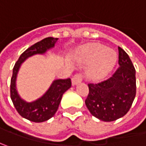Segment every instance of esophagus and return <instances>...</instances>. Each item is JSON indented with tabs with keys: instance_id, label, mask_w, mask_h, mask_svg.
<instances>
[{
	"instance_id": "34e87169",
	"label": "esophagus",
	"mask_w": 146,
	"mask_h": 146,
	"mask_svg": "<svg viewBox=\"0 0 146 146\" xmlns=\"http://www.w3.org/2000/svg\"><path fill=\"white\" fill-rule=\"evenodd\" d=\"M82 81V75L81 73H76L72 78V83L73 85H76Z\"/></svg>"
}]
</instances>
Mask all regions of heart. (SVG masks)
I'll return each mask as SVG.
<instances>
[{"instance_id": "b5f03b06", "label": "heart", "mask_w": 146, "mask_h": 146, "mask_svg": "<svg viewBox=\"0 0 146 146\" xmlns=\"http://www.w3.org/2000/svg\"><path fill=\"white\" fill-rule=\"evenodd\" d=\"M76 58L82 64H88L86 74L92 80H99L107 76L116 62L115 51L98 44L82 46L78 51Z\"/></svg>"}]
</instances>
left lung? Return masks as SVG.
I'll use <instances>...</instances> for the list:
<instances>
[{
  "instance_id": "left-lung-1",
  "label": "left lung",
  "mask_w": 146,
  "mask_h": 146,
  "mask_svg": "<svg viewBox=\"0 0 146 146\" xmlns=\"http://www.w3.org/2000/svg\"><path fill=\"white\" fill-rule=\"evenodd\" d=\"M119 68L107 80L88 83L85 104L91 114L104 121H113L130 110L136 93L135 69L128 54L118 47Z\"/></svg>"
}]
</instances>
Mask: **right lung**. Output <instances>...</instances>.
<instances>
[{
  "mask_svg": "<svg viewBox=\"0 0 146 146\" xmlns=\"http://www.w3.org/2000/svg\"><path fill=\"white\" fill-rule=\"evenodd\" d=\"M58 38L48 37L33 44L22 53L13 68L12 78L11 79V98L18 113L30 121L43 122L54 116L63 94L72 85L70 78L55 80L43 97L32 102H26L22 100L16 91V76L22 63L34 54H44L48 49L54 46Z\"/></svg>",
  "mask_w": 146,
  "mask_h": 146,
  "instance_id": "add662e5",
  "label": "right lung"
}]
</instances>
